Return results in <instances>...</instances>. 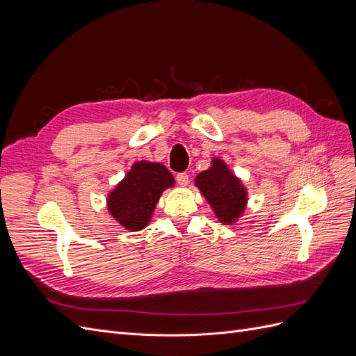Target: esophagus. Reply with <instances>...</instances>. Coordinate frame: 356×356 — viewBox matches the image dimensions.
<instances>
[{
    "label": "esophagus",
    "instance_id": "esophagus-1",
    "mask_svg": "<svg viewBox=\"0 0 356 356\" xmlns=\"http://www.w3.org/2000/svg\"><path fill=\"white\" fill-rule=\"evenodd\" d=\"M177 182L178 184L181 186V187H186V186H188V175L186 174V172H182V174H178L177 175Z\"/></svg>",
    "mask_w": 356,
    "mask_h": 356
}]
</instances>
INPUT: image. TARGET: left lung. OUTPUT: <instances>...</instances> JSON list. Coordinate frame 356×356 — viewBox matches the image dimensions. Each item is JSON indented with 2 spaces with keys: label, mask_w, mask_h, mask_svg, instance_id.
I'll return each instance as SVG.
<instances>
[{
  "label": "left lung",
  "mask_w": 356,
  "mask_h": 356,
  "mask_svg": "<svg viewBox=\"0 0 356 356\" xmlns=\"http://www.w3.org/2000/svg\"><path fill=\"white\" fill-rule=\"evenodd\" d=\"M195 186L208 200L220 222L234 224L243 215L248 190L222 159L212 157L209 169L195 178Z\"/></svg>",
  "instance_id": "8db88e82"
}]
</instances>
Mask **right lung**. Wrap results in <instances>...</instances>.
I'll return each instance as SVG.
<instances>
[{
	"instance_id": "1",
	"label": "right lung",
	"mask_w": 356,
	"mask_h": 356,
	"mask_svg": "<svg viewBox=\"0 0 356 356\" xmlns=\"http://www.w3.org/2000/svg\"><path fill=\"white\" fill-rule=\"evenodd\" d=\"M175 186L168 168L156 161L139 160L106 196V209L129 232L145 229L166 188Z\"/></svg>"
}]
</instances>
